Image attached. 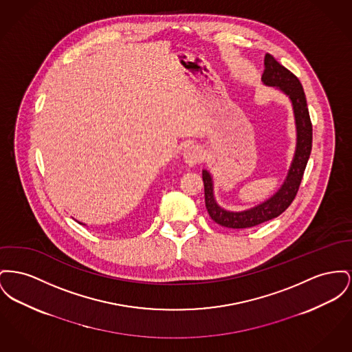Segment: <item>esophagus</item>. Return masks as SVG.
I'll return each mask as SVG.
<instances>
[{"instance_id":"esophagus-1","label":"esophagus","mask_w":352,"mask_h":352,"mask_svg":"<svg viewBox=\"0 0 352 352\" xmlns=\"http://www.w3.org/2000/svg\"><path fill=\"white\" fill-rule=\"evenodd\" d=\"M184 161L188 166L198 165L202 161V150L198 146H190L184 153Z\"/></svg>"}]
</instances>
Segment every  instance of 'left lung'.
Masks as SVG:
<instances>
[{"mask_svg":"<svg viewBox=\"0 0 352 352\" xmlns=\"http://www.w3.org/2000/svg\"><path fill=\"white\" fill-rule=\"evenodd\" d=\"M262 82L275 87L289 97L292 104L296 127L295 153L289 165L287 177L278 191L265 202L243 211H230L218 205L214 197V182L210 171L202 170L205 185V202L208 215L214 222L228 228H248L279 217L294 201L300 186L303 173L310 158L312 147V124L305 90L299 80L278 63L271 54L265 56V72Z\"/></svg>","mask_w":352,"mask_h":352,"instance_id":"obj_1","label":"left lung"}]
</instances>
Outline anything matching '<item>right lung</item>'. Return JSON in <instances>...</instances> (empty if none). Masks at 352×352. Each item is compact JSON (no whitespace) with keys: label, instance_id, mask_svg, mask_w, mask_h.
Masks as SVG:
<instances>
[{"label":"right lung","instance_id":"obj_1","mask_svg":"<svg viewBox=\"0 0 352 352\" xmlns=\"http://www.w3.org/2000/svg\"><path fill=\"white\" fill-rule=\"evenodd\" d=\"M78 223H81V222H78ZM81 225H83V223H81Z\"/></svg>","mask_w":352,"mask_h":352}]
</instances>
